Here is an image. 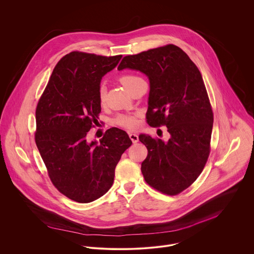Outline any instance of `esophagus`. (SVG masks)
<instances>
[{
	"mask_svg": "<svg viewBox=\"0 0 254 254\" xmlns=\"http://www.w3.org/2000/svg\"><path fill=\"white\" fill-rule=\"evenodd\" d=\"M129 137H130L131 141H132L134 144H136V143H138V142H139V137H138V135H137V134L130 133V134H129Z\"/></svg>",
	"mask_w": 254,
	"mask_h": 254,
	"instance_id": "1",
	"label": "esophagus"
}]
</instances>
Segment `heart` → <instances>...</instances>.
<instances>
[{"instance_id":"b5f03b06","label":"heart","mask_w":254,"mask_h":254,"mask_svg":"<svg viewBox=\"0 0 254 254\" xmlns=\"http://www.w3.org/2000/svg\"><path fill=\"white\" fill-rule=\"evenodd\" d=\"M119 82L128 90L134 86L138 81L142 80L141 77L134 75V74H122L118 77ZM98 97H99V102L101 105H104L107 100V93H106V88L104 85H101L98 90ZM114 123L120 127L129 129V130H134L138 128L139 126V120H138V115L136 114H120L114 119Z\"/></svg>"}]
</instances>
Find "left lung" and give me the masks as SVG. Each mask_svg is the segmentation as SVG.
<instances>
[{"mask_svg":"<svg viewBox=\"0 0 254 254\" xmlns=\"http://www.w3.org/2000/svg\"><path fill=\"white\" fill-rule=\"evenodd\" d=\"M124 68L148 77L146 122L166 126L171 136L166 143L139 136L147 148L141 167L145 181L164 194H179L197 179L210 153L213 111L202 76L172 44L124 57L117 69Z\"/></svg>","mask_w":254,"mask_h":254,"instance_id":"1","label":"left lung"}]
</instances>
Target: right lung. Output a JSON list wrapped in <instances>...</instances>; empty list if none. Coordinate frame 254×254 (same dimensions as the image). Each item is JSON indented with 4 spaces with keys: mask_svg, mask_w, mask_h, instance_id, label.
Segmentation results:
<instances>
[{
    "mask_svg": "<svg viewBox=\"0 0 254 254\" xmlns=\"http://www.w3.org/2000/svg\"><path fill=\"white\" fill-rule=\"evenodd\" d=\"M122 56L74 51L55 66L36 108L35 142L48 175L60 192L88 203L111 188L122 153L132 145L128 134L112 127L98 144L87 141L101 113L102 77Z\"/></svg>",
    "mask_w": 254,
    "mask_h": 254,
    "instance_id": "add662e5",
    "label": "right lung"
}]
</instances>
